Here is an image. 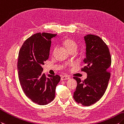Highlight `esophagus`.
<instances>
[{"label": "esophagus", "mask_w": 124, "mask_h": 124, "mask_svg": "<svg viewBox=\"0 0 124 124\" xmlns=\"http://www.w3.org/2000/svg\"><path fill=\"white\" fill-rule=\"evenodd\" d=\"M62 81L63 80H68V79H70V78H69L68 76H62L61 78Z\"/></svg>", "instance_id": "obj_1"}]
</instances>
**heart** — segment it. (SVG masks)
Returning <instances> with one entry per match:
<instances>
[{"mask_svg": "<svg viewBox=\"0 0 124 124\" xmlns=\"http://www.w3.org/2000/svg\"><path fill=\"white\" fill-rule=\"evenodd\" d=\"M64 44L67 47L69 51L74 50H77L78 48V45L76 42L71 39H66L64 41Z\"/></svg>", "mask_w": 124, "mask_h": 124, "instance_id": "1", "label": "heart"}]
</instances>
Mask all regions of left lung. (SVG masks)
<instances>
[{
	"mask_svg": "<svg viewBox=\"0 0 124 124\" xmlns=\"http://www.w3.org/2000/svg\"><path fill=\"white\" fill-rule=\"evenodd\" d=\"M86 57L83 60L85 66L81 71L87 74L84 81L74 77L77 87L73 98L78 103L89 106L99 101L107 89L110 73L107 72L111 65V59L109 48L99 36L86 35Z\"/></svg>",
	"mask_w": 124,
	"mask_h": 124,
	"instance_id": "8db88e82",
	"label": "left lung"
}]
</instances>
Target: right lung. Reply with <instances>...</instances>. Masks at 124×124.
<instances>
[{"label":"right lung","mask_w":124,"mask_h":124,"mask_svg":"<svg viewBox=\"0 0 124 124\" xmlns=\"http://www.w3.org/2000/svg\"><path fill=\"white\" fill-rule=\"evenodd\" d=\"M56 34L36 33L27 39L19 51L17 70L21 87L28 98L39 105H45L55 98L60 81L59 75L43 73L42 65L48 59L51 39Z\"/></svg>","instance_id":"obj_1"}]
</instances>
